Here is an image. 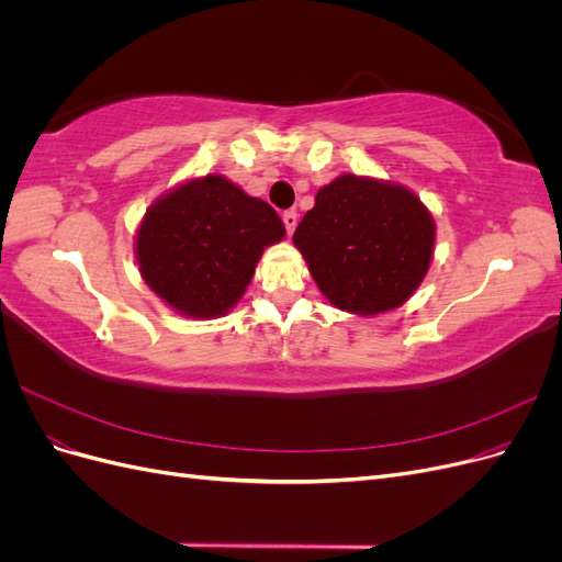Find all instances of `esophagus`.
I'll return each mask as SVG.
<instances>
[{
    "label": "esophagus",
    "mask_w": 562,
    "mask_h": 562,
    "mask_svg": "<svg viewBox=\"0 0 562 562\" xmlns=\"http://www.w3.org/2000/svg\"><path fill=\"white\" fill-rule=\"evenodd\" d=\"M283 225H285L288 234H293L295 227H297V213L295 211H285L283 213Z\"/></svg>",
    "instance_id": "esophagus-1"
}]
</instances>
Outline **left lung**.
Instances as JSON below:
<instances>
[{
    "label": "left lung",
    "mask_w": 562,
    "mask_h": 562,
    "mask_svg": "<svg viewBox=\"0 0 562 562\" xmlns=\"http://www.w3.org/2000/svg\"><path fill=\"white\" fill-rule=\"evenodd\" d=\"M436 225L407 187L345 173L321 187L293 244L337 310H396L427 277Z\"/></svg>",
    "instance_id": "obj_1"
}]
</instances>
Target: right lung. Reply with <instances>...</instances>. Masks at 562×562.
Returning a JSON list of instances; mask_svg holds the SVG:
<instances>
[{"mask_svg":"<svg viewBox=\"0 0 562 562\" xmlns=\"http://www.w3.org/2000/svg\"><path fill=\"white\" fill-rule=\"evenodd\" d=\"M283 234L267 201L215 173L151 203L135 234V258L151 293L178 314L217 318L244 297L260 255Z\"/></svg>","mask_w":562,"mask_h":562,"instance_id":"add662e5","label":"right lung"}]
</instances>
